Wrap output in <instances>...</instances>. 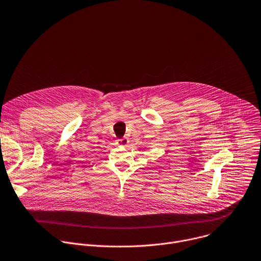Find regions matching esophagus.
<instances>
[{
  "label": "esophagus",
  "mask_w": 261,
  "mask_h": 261,
  "mask_svg": "<svg viewBox=\"0 0 261 261\" xmlns=\"http://www.w3.org/2000/svg\"><path fill=\"white\" fill-rule=\"evenodd\" d=\"M118 144L121 146H127L129 144V139L127 137H123L118 140Z\"/></svg>",
  "instance_id": "1"
}]
</instances>
